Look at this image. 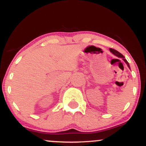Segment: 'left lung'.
I'll return each instance as SVG.
<instances>
[{
  "label": "left lung",
  "instance_id": "8db88e82",
  "mask_svg": "<svg viewBox=\"0 0 146 146\" xmlns=\"http://www.w3.org/2000/svg\"><path fill=\"white\" fill-rule=\"evenodd\" d=\"M110 51L111 52V53H113V54L115 55V56H116L117 57H118V58H122L123 61H124L125 62V64H126L128 65V66L129 67V68H130V65H129V63L128 62V61H127V60L125 59L124 56H123V55L121 54V53H120L119 51H116V50L113 49V48H110Z\"/></svg>",
  "mask_w": 146,
  "mask_h": 146
}]
</instances>
